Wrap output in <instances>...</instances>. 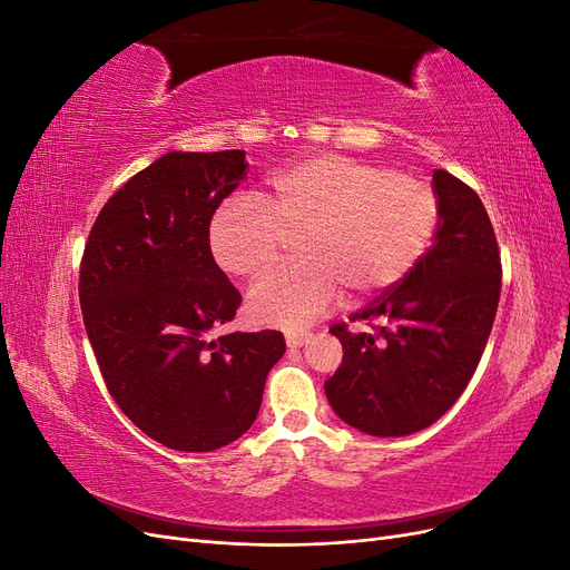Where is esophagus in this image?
I'll return each mask as SVG.
<instances>
[{
	"label": "esophagus",
	"mask_w": 570,
	"mask_h": 570,
	"mask_svg": "<svg viewBox=\"0 0 570 570\" xmlns=\"http://www.w3.org/2000/svg\"><path fill=\"white\" fill-rule=\"evenodd\" d=\"M308 340H312V333H287L285 335V342H287L289 350L302 347V344H306Z\"/></svg>",
	"instance_id": "1"
}]
</instances>
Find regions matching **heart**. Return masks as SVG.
I'll return each instance as SVG.
<instances>
[{
	"label": "heart",
	"instance_id": "1",
	"mask_svg": "<svg viewBox=\"0 0 570 570\" xmlns=\"http://www.w3.org/2000/svg\"><path fill=\"white\" fill-rule=\"evenodd\" d=\"M438 199L421 180L340 154H316L268 180L254 199L214 216L209 247L235 278H256L299 237V264L258 281L247 312L258 325L302 331L331 308L342 285L356 295L402 281L423 256Z\"/></svg>",
	"mask_w": 570,
	"mask_h": 570
}]
</instances>
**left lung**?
<instances>
[{
    "instance_id": "1",
    "label": "left lung",
    "mask_w": 570,
    "mask_h": 570,
    "mask_svg": "<svg viewBox=\"0 0 570 570\" xmlns=\"http://www.w3.org/2000/svg\"><path fill=\"white\" fill-rule=\"evenodd\" d=\"M433 195V247L352 316L375 333L331 327L344 354L325 396L344 423L373 438L413 435L444 416L473 377L497 314L502 262L485 206L442 168Z\"/></svg>"
}]
</instances>
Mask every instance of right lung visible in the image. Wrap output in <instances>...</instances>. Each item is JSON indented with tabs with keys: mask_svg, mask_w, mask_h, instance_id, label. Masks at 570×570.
I'll return each instance as SVG.
<instances>
[{
	"mask_svg": "<svg viewBox=\"0 0 570 570\" xmlns=\"http://www.w3.org/2000/svg\"><path fill=\"white\" fill-rule=\"evenodd\" d=\"M243 149L168 151L99 212L80 264L85 331L120 411L168 450L214 452L243 438L278 331L209 340L243 297L218 268L209 226L247 176Z\"/></svg>",
	"mask_w": 570,
	"mask_h": 570,
	"instance_id": "obj_1",
	"label": "right lung"
}]
</instances>
